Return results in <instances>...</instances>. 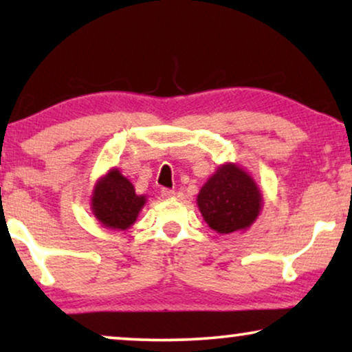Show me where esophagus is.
<instances>
[{
    "instance_id": "esophagus-1",
    "label": "esophagus",
    "mask_w": 352,
    "mask_h": 352,
    "mask_svg": "<svg viewBox=\"0 0 352 352\" xmlns=\"http://www.w3.org/2000/svg\"><path fill=\"white\" fill-rule=\"evenodd\" d=\"M162 197L163 199H173V197H175V190L162 189Z\"/></svg>"
}]
</instances>
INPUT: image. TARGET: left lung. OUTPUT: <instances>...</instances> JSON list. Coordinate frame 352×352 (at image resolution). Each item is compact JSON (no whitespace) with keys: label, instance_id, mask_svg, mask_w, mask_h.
I'll list each match as a JSON object with an SVG mask.
<instances>
[{"label":"left lung","instance_id":"obj_1","mask_svg":"<svg viewBox=\"0 0 352 352\" xmlns=\"http://www.w3.org/2000/svg\"><path fill=\"white\" fill-rule=\"evenodd\" d=\"M200 213L221 234L248 228L261 210L263 197L252 177L239 166L223 165L197 197Z\"/></svg>","mask_w":352,"mask_h":352}]
</instances>
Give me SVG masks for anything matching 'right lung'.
Listing matches in <instances>:
<instances>
[{
	"label": "right lung",
	"instance_id": "add662e5",
	"mask_svg": "<svg viewBox=\"0 0 352 352\" xmlns=\"http://www.w3.org/2000/svg\"><path fill=\"white\" fill-rule=\"evenodd\" d=\"M144 204L146 197L138 195L131 182L118 170H112L98 182L91 205L105 228L124 230L136 221Z\"/></svg>",
	"mask_w": 352,
	"mask_h": 352
}]
</instances>
